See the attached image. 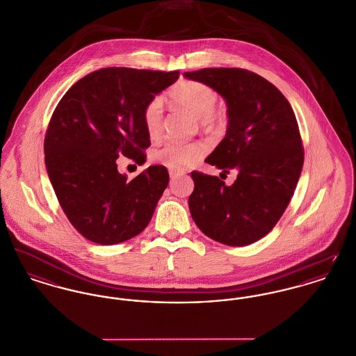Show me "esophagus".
I'll return each mask as SVG.
<instances>
[{
	"instance_id": "esophagus-1",
	"label": "esophagus",
	"mask_w": 356,
	"mask_h": 356,
	"mask_svg": "<svg viewBox=\"0 0 356 356\" xmlns=\"http://www.w3.org/2000/svg\"><path fill=\"white\" fill-rule=\"evenodd\" d=\"M181 175H183L181 170H173V169L169 170V176H170L172 179H175V177H177V176H181Z\"/></svg>"
}]
</instances>
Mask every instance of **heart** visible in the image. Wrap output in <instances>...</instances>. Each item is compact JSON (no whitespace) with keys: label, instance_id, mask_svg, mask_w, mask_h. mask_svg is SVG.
<instances>
[{"label":"heart","instance_id":"b5f03b06","mask_svg":"<svg viewBox=\"0 0 356 356\" xmlns=\"http://www.w3.org/2000/svg\"><path fill=\"white\" fill-rule=\"evenodd\" d=\"M170 102L192 112L199 126L211 133L222 134L229 124V113L217 106V90L203 82L181 81L169 90ZM142 122L150 139H159L164 131V104L160 97L152 99L143 108ZM207 153V145L202 140L168 142L154 152V161L173 170H183L196 164Z\"/></svg>","mask_w":356,"mask_h":356}]
</instances>
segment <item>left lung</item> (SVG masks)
<instances>
[{
	"mask_svg": "<svg viewBox=\"0 0 356 356\" xmlns=\"http://www.w3.org/2000/svg\"><path fill=\"white\" fill-rule=\"evenodd\" d=\"M184 76L213 86L226 100V137L206 163L225 173L238 172L229 187L217 176L192 172V219L220 244L256 243L283 216L301 176L303 147L294 111L274 83L245 69L213 67Z\"/></svg>",
	"mask_w": 356,
	"mask_h": 356,
	"instance_id": "1",
	"label": "left lung"
}]
</instances>
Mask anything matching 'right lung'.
Here are the masks:
<instances>
[{
  "instance_id": "right-lung-1",
  "label": "right lung",
  "mask_w": 356,
  "mask_h": 356,
  "mask_svg": "<svg viewBox=\"0 0 356 356\" xmlns=\"http://www.w3.org/2000/svg\"><path fill=\"white\" fill-rule=\"evenodd\" d=\"M179 74L106 67L79 80L58 103L44 138V163L63 213L86 240L119 244L149 225L168 187L166 168L153 165L127 180L116 161L146 159L150 138L142 112Z\"/></svg>"
}]
</instances>
